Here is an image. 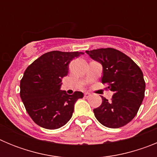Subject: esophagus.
I'll use <instances>...</instances> for the list:
<instances>
[{
  "label": "esophagus",
  "mask_w": 157,
  "mask_h": 157,
  "mask_svg": "<svg viewBox=\"0 0 157 157\" xmlns=\"http://www.w3.org/2000/svg\"><path fill=\"white\" fill-rule=\"evenodd\" d=\"M84 96H85L86 98H88V97H90V93H88V92H86V93H85V94H84Z\"/></svg>",
  "instance_id": "34e87169"
}]
</instances>
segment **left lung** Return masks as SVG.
Wrapping results in <instances>:
<instances>
[{"label":"left lung","mask_w":157,"mask_h":157,"mask_svg":"<svg viewBox=\"0 0 157 157\" xmlns=\"http://www.w3.org/2000/svg\"><path fill=\"white\" fill-rule=\"evenodd\" d=\"M103 67L102 83L114 93L111 101L94 109L97 120L109 128H120L134 118L145 97V82L141 68L126 54L112 48L86 51Z\"/></svg>","instance_id":"1"}]
</instances>
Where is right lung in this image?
Returning a JSON list of instances; mask_svg holds the SVG:
<instances>
[{
  "instance_id": "obj_1",
  "label": "right lung",
  "mask_w": 157,
  "mask_h": 157,
  "mask_svg": "<svg viewBox=\"0 0 157 157\" xmlns=\"http://www.w3.org/2000/svg\"><path fill=\"white\" fill-rule=\"evenodd\" d=\"M82 52L51 51L27 67L20 81V98L33 121L40 127L55 130L71 118L76 101L83 94L68 95L60 90L61 81L68 73V64Z\"/></svg>"
}]
</instances>
